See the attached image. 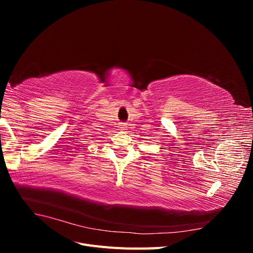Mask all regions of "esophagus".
<instances>
[{
	"label": "esophagus",
	"mask_w": 253,
	"mask_h": 253,
	"mask_svg": "<svg viewBox=\"0 0 253 253\" xmlns=\"http://www.w3.org/2000/svg\"><path fill=\"white\" fill-rule=\"evenodd\" d=\"M121 129H125L126 126V125L125 124H120V126H119Z\"/></svg>",
	"instance_id": "1"
}]
</instances>
